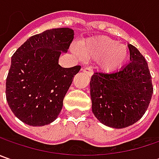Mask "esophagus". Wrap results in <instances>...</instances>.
<instances>
[{
    "label": "esophagus",
    "mask_w": 159,
    "mask_h": 159,
    "mask_svg": "<svg viewBox=\"0 0 159 159\" xmlns=\"http://www.w3.org/2000/svg\"><path fill=\"white\" fill-rule=\"evenodd\" d=\"M83 72H85L86 74H88L89 76H92L93 75V70L91 69V68H89V67H86V68H84L83 69Z\"/></svg>",
    "instance_id": "34e87169"
}]
</instances>
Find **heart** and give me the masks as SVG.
Segmentation results:
<instances>
[{
    "label": "heart",
    "instance_id": "1",
    "mask_svg": "<svg viewBox=\"0 0 159 159\" xmlns=\"http://www.w3.org/2000/svg\"><path fill=\"white\" fill-rule=\"evenodd\" d=\"M80 50L85 59H99L100 68L107 72L119 69L129 57L126 46L105 36L80 43Z\"/></svg>",
    "mask_w": 159,
    "mask_h": 159
}]
</instances>
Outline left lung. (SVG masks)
I'll return each instance as SVG.
<instances>
[{
  "mask_svg": "<svg viewBox=\"0 0 159 159\" xmlns=\"http://www.w3.org/2000/svg\"><path fill=\"white\" fill-rule=\"evenodd\" d=\"M130 63L111 73L95 72L90 80L92 111L102 124L125 128L137 122L150 104L153 87L148 64L128 45Z\"/></svg>",
  "mask_w": 159,
  "mask_h": 159,
  "instance_id": "left-lung-1",
  "label": "left lung"
}]
</instances>
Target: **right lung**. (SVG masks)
Masks as SVG:
<instances>
[{"label":"right lung","instance_id":"1","mask_svg":"<svg viewBox=\"0 0 159 159\" xmlns=\"http://www.w3.org/2000/svg\"><path fill=\"white\" fill-rule=\"evenodd\" d=\"M74 38L70 28H56L30 37L11 57L6 80V98L10 110L22 122L33 126L56 120L73 78L76 65L58 64Z\"/></svg>","mask_w":159,"mask_h":159}]
</instances>
